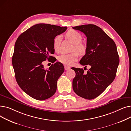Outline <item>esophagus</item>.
<instances>
[{
	"mask_svg": "<svg viewBox=\"0 0 131 131\" xmlns=\"http://www.w3.org/2000/svg\"><path fill=\"white\" fill-rule=\"evenodd\" d=\"M64 68H65V70H69L70 69V68H71L70 67L68 66H65Z\"/></svg>",
	"mask_w": 131,
	"mask_h": 131,
	"instance_id": "obj_1",
	"label": "esophagus"
}]
</instances>
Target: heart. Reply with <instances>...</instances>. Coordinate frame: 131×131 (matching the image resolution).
<instances>
[{"instance_id":"b5f03b06","label":"heart","mask_w":131,"mask_h":131,"mask_svg":"<svg viewBox=\"0 0 131 131\" xmlns=\"http://www.w3.org/2000/svg\"><path fill=\"white\" fill-rule=\"evenodd\" d=\"M66 38L71 42L74 45L73 50L77 51L79 53L83 54L85 53L86 46L82 43L83 37L79 32L70 30L66 33ZM61 41V37L57 36L53 40V48L55 51H58L59 49V46ZM78 54L77 52H73L69 54L63 53L60 54L58 58V60L64 64L67 65H72L77 60Z\"/></svg>"}]
</instances>
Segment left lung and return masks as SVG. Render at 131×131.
Masks as SVG:
<instances>
[{"mask_svg": "<svg viewBox=\"0 0 131 131\" xmlns=\"http://www.w3.org/2000/svg\"><path fill=\"white\" fill-rule=\"evenodd\" d=\"M87 38L85 54L80 63L90 67L87 73L72 67L76 73L73 89L77 95L91 100L98 97L114 80L119 59L114 41L100 27L94 24L73 27Z\"/></svg>", "mask_w": 131, "mask_h": 131, "instance_id": "8db88e82", "label": "left lung"}]
</instances>
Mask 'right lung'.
<instances>
[{
  "instance_id": "1",
  "label": "right lung",
  "mask_w": 131,
  "mask_h": 131,
  "mask_svg": "<svg viewBox=\"0 0 131 131\" xmlns=\"http://www.w3.org/2000/svg\"><path fill=\"white\" fill-rule=\"evenodd\" d=\"M67 27L48 24H37L18 37L14 47L12 64L17 83L22 90L32 98L43 100L50 98L57 90L58 79L64 67L49 56L53 54V40L64 32ZM51 59L53 64L48 70L43 63Z\"/></svg>"
}]
</instances>
